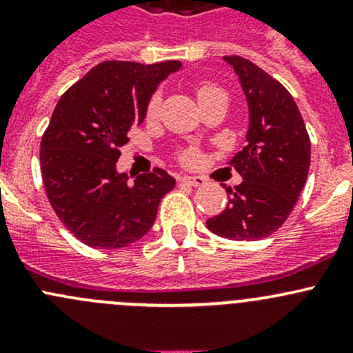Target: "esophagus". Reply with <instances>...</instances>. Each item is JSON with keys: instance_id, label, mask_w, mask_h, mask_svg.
<instances>
[{"instance_id": "34e87169", "label": "esophagus", "mask_w": 353, "mask_h": 353, "mask_svg": "<svg viewBox=\"0 0 353 353\" xmlns=\"http://www.w3.org/2000/svg\"><path fill=\"white\" fill-rule=\"evenodd\" d=\"M181 183L188 184V186L199 188V186H203V184H205V179H203V177H199V176H184V177H181Z\"/></svg>"}]
</instances>
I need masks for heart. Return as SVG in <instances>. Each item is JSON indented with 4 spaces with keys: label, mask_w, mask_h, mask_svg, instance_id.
Returning a JSON list of instances; mask_svg holds the SVG:
<instances>
[{
    "label": "heart",
    "mask_w": 353,
    "mask_h": 353,
    "mask_svg": "<svg viewBox=\"0 0 353 353\" xmlns=\"http://www.w3.org/2000/svg\"><path fill=\"white\" fill-rule=\"evenodd\" d=\"M196 94H198V101L205 102V101H208V99L216 97V95H225V92H223L220 87H216V85L203 83V85H199V87H198ZM159 109H160V99L154 97L150 101V104H148V108H147L148 119H154V117H157V114H159ZM194 159H196V155H194L193 152H190V154L184 155V160H186V162H193Z\"/></svg>",
    "instance_id": "b5f03b06"
}]
</instances>
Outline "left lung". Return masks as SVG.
<instances>
[{
  "mask_svg": "<svg viewBox=\"0 0 353 353\" xmlns=\"http://www.w3.org/2000/svg\"><path fill=\"white\" fill-rule=\"evenodd\" d=\"M223 61L239 78L249 124L245 147L230 160L243 183L225 188L229 203L206 227L230 241H258L290 215L307 179L311 141L297 104L280 81L241 56H223Z\"/></svg>",
  "mask_w": 353,
  "mask_h": 353,
  "instance_id": "left-lung-1",
  "label": "left lung"
}]
</instances>
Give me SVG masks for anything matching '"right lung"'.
<instances>
[{"label":"right lung","mask_w":353,"mask_h":353,"mask_svg":"<svg viewBox=\"0 0 353 353\" xmlns=\"http://www.w3.org/2000/svg\"><path fill=\"white\" fill-rule=\"evenodd\" d=\"M181 68L179 61H105L59 99L41 141L42 179L56 215L83 244L119 249L140 241L176 186L163 169L130 183L133 176L116 163L159 85Z\"/></svg>","instance_id":"1"}]
</instances>
